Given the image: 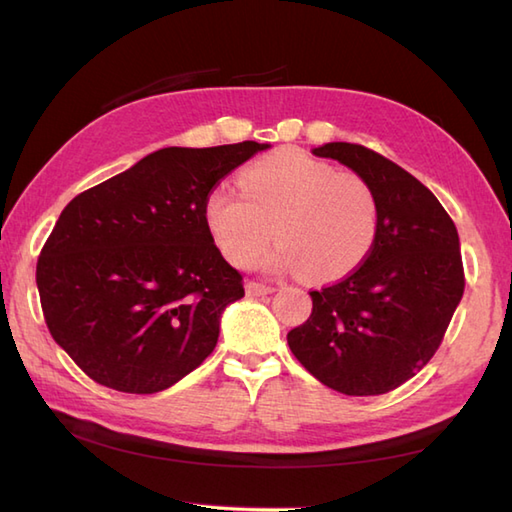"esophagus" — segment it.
Returning <instances> with one entry per match:
<instances>
[{"instance_id": "1", "label": "esophagus", "mask_w": 512, "mask_h": 512, "mask_svg": "<svg viewBox=\"0 0 512 512\" xmlns=\"http://www.w3.org/2000/svg\"><path fill=\"white\" fill-rule=\"evenodd\" d=\"M270 292H275L273 286L257 284V281H248V284H246V295L248 297H264V295H270Z\"/></svg>"}]
</instances>
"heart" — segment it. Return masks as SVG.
<instances>
[{"label":"heart","mask_w":512,"mask_h":512,"mask_svg":"<svg viewBox=\"0 0 512 512\" xmlns=\"http://www.w3.org/2000/svg\"><path fill=\"white\" fill-rule=\"evenodd\" d=\"M239 191L217 184L204 200V222L233 266L262 257L270 273L312 281L343 279L361 266L378 237L374 189L350 171L301 151H277L239 173Z\"/></svg>","instance_id":"obj_1"}]
</instances>
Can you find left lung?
I'll use <instances>...</instances> for the list:
<instances>
[{
    "mask_svg": "<svg viewBox=\"0 0 512 512\" xmlns=\"http://www.w3.org/2000/svg\"><path fill=\"white\" fill-rule=\"evenodd\" d=\"M312 154L339 160L374 189L378 237L350 277L310 292V319L288 332V345L341 394H387L431 361L462 299L458 228L436 195L376 151L328 143Z\"/></svg>",
    "mask_w": 512,
    "mask_h": 512,
    "instance_id": "obj_1",
    "label": "left lung"
}]
</instances>
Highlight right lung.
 <instances>
[{"label":"right lung","instance_id":"obj_1","mask_svg":"<svg viewBox=\"0 0 512 512\" xmlns=\"http://www.w3.org/2000/svg\"><path fill=\"white\" fill-rule=\"evenodd\" d=\"M268 143L165 147L61 211L37 262L52 339L99 385L156 394L215 350L244 297L204 222V200Z\"/></svg>","mask_w":512,"mask_h":512}]
</instances>
